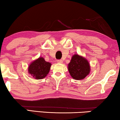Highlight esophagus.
<instances>
[{
  "label": "esophagus",
  "instance_id": "obj_1",
  "mask_svg": "<svg viewBox=\"0 0 120 120\" xmlns=\"http://www.w3.org/2000/svg\"><path fill=\"white\" fill-rule=\"evenodd\" d=\"M57 62L58 63H60V64H62V63H63V60H57Z\"/></svg>",
  "mask_w": 120,
  "mask_h": 120
}]
</instances>
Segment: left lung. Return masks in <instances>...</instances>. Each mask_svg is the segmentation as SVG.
Listing matches in <instances>:
<instances>
[{"label":"left lung","mask_w":120,"mask_h":120,"mask_svg":"<svg viewBox=\"0 0 120 120\" xmlns=\"http://www.w3.org/2000/svg\"><path fill=\"white\" fill-rule=\"evenodd\" d=\"M70 76L74 80H81L90 74L91 68L89 62L84 57L75 54L68 65Z\"/></svg>","instance_id":"8db88e82"}]
</instances>
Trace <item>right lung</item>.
I'll return each mask as SVG.
<instances>
[{"label":"right lung","instance_id":"add662e5","mask_svg":"<svg viewBox=\"0 0 120 120\" xmlns=\"http://www.w3.org/2000/svg\"><path fill=\"white\" fill-rule=\"evenodd\" d=\"M51 63L45 61L42 57L31 62L28 68V72L33 78L37 80L45 78L50 71Z\"/></svg>","mask_w":120,"mask_h":120}]
</instances>
